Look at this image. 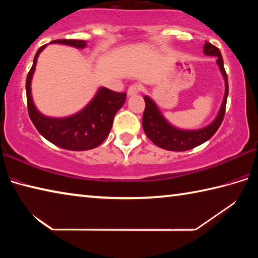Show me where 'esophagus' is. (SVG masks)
Segmentation results:
<instances>
[{
  "instance_id": "esophagus-1",
  "label": "esophagus",
  "mask_w": 258,
  "mask_h": 258,
  "mask_svg": "<svg viewBox=\"0 0 258 258\" xmlns=\"http://www.w3.org/2000/svg\"><path fill=\"white\" fill-rule=\"evenodd\" d=\"M139 91H140V85H138V84H132V85H131V86L128 87L127 95H128V97H131V95L137 94V93L139 92Z\"/></svg>"
}]
</instances>
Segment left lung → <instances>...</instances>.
<instances>
[{"label":"left lung","mask_w":258,"mask_h":258,"mask_svg":"<svg viewBox=\"0 0 258 258\" xmlns=\"http://www.w3.org/2000/svg\"><path fill=\"white\" fill-rule=\"evenodd\" d=\"M204 53L206 55L216 56V62L218 68L223 75L225 82V93L223 98V102L221 104L220 111H218L216 118L214 119L211 124L207 125L206 127L199 130H181L177 128L172 124H169L165 119L163 113L160 112L159 108L157 107L155 101L145 95L143 99L146 101V109L143 112L142 126L145 130V133L156 146H158L163 149L171 150V151H185L194 149L195 147H198L206 142L207 140L211 139L216 131L220 127L222 121L224 118L225 107H226V99H228L229 93V84H228V76H226L223 58H222L221 51L214 46L211 43L206 42L204 45Z\"/></svg>","instance_id":"1"}]
</instances>
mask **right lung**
<instances>
[{
  "instance_id": "add662e5",
  "label": "right lung",
  "mask_w": 258,
  "mask_h": 258,
  "mask_svg": "<svg viewBox=\"0 0 258 258\" xmlns=\"http://www.w3.org/2000/svg\"><path fill=\"white\" fill-rule=\"evenodd\" d=\"M51 43L74 46L76 49H84L86 46V41L81 40H55ZM45 46L43 45L37 50L34 56L33 66L26 80L27 107L30 119L42 137L56 147L73 151H84L97 148L109 135L113 117L123 107L126 93L113 92L107 87H100L94 98L81 111L62 118L44 116L35 107L30 84L37 58Z\"/></svg>"
}]
</instances>
